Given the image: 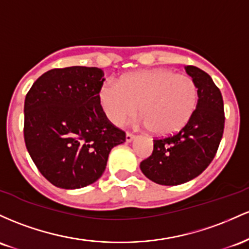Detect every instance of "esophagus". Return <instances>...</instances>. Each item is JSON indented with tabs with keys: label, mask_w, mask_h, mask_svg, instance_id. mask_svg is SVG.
Masks as SVG:
<instances>
[{
	"label": "esophagus",
	"mask_w": 249,
	"mask_h": 249,
	"mask_svg": "<svg viewBox=\"0 0 249 249\" xmlns=\"http://www.w3.org/2000/svg\"><path fill=\"white\" fill-rule=\"evenodd\" d=\"M134 138H135V135H134L133 133L127 132V134H125V141H127V142H130Z\"/></svg>",
	"instance_id": "34e87169"
}]
</instances>
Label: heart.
<instances>
[{"label": "heart", "instance_id": "b5f03b06", "mask_svg": "<svg viewBox=\"0 0 249 249\" xmlns=\"http://www.w3.org/2000/svg\"><path fill=\"white\" fill-rule=\"evenodd\" d=\"M100 101L114 124L133 116L140 105L142 124L154 134L169 135L185 127L194 115L199 88L188 75L153 69L124 75L119 83L106 82Z\"/></svg>", "mask_w": 249, "mask_h": 249}]
</instances>
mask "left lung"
Here are the masks:
<instances>
[{"label": "left lung", "instance_id": "1", "mask_svg": "<svg viewBox=\"0 0 249 249\" xmlns=\"http://www.w3.org/2000/svg\"><path fill=\"white\" fill-rule=\"evenodd\" d=\"M186 71L199 88L194 115L178 132L154 139L152 155L140 163L142 173L159 185L178 186L200 175L213 161L222 139L225 110L221 91L197 67L187 66Z\"/></svg>", "mask_w": 249, "mask_h": 249}]
</instances>
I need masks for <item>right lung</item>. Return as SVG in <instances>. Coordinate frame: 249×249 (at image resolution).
I'll return each instance as SVG.
<instances>
[{"label":"right lung","instance_id":"right-lung-1","mask_svg":"<svg viewBox=\"0 0 249 249\" xmlns=\"http://www.w3.org/2000/svg\"><path fill=\"white\" fill-rule=\"evenodd\" d=\"M103 81L96 67L55 68L41 75L26 95V147L54 186L91 185L105 172L111 148L125 141V133L102 109Z\"/></svg>","mask_w":249,"mask_h":249}]
</instances>
